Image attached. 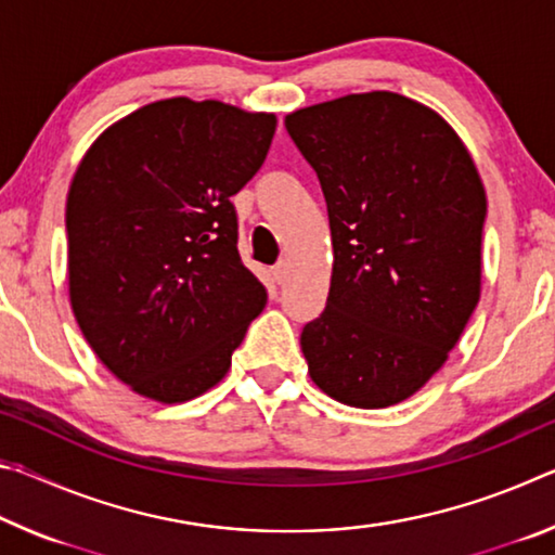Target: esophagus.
Listing matches in <instances>:
<instances>
[{"instance_id": "obj_1", "label": "esophagus", "mask_w": 555, "mask_h": 555, "mask_svg": "<svg viewBox=\"0 0 555 555\" xmlns=\"http://www.w3.org/2000/svg\"><path fill=\"white\" fill-rule=\"evenodd\" d=\"M271 276H274L276 284H281L288 276V264L286 261H279V264H274V269H271Z\"/></svg>"}]
</instances>
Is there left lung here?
Listing matches in <instances>:
<instances>
[{"mask_svg": "<svg viewBox=\"0 0 555 555\" xmlns=\"http://www.w3.org/2000/svg\"><path fill=\"white\" fill-rule=\"evenodd\" d=\"M286 131L321 181L333 237L325 311L300 350L327 397L384 409L443 367L480 300L487 198L434 109L362 92L296 109Z\"/></svg>", "mask_w": 555, "mask_h": 555, "instance_id": "8db88e82", "label": "left lung"}]
</instances>
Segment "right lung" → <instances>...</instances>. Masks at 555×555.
Masks as SVG:
<instances>
[{
    "instance_id": "obj_1",
    "label": "right lung",
    "mask_w": 555,
    "mask_h": 555,
    "mask_svg": "<svg viewBox=\"0 0 555 555\" xmlns=\"http://www.w3.org/2000/svg\"><path fill=\"white\" fill-rule=\"evenodd\" d=\"M276 117L171 98L88 149L65 203L70 306L100 362L142 397H201L267 306L242 264L232 195L255 178Z\"/></svg>"
}]
</instances>
